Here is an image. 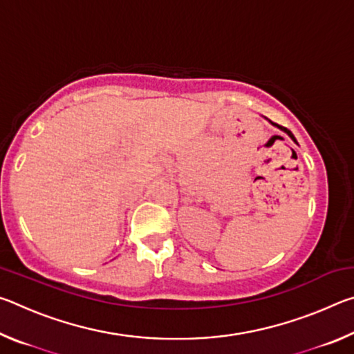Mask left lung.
Listing matches in <instances>:
<instances>
[{
	"label": "left lung",
	"mask_w": 354,
	"mask_h": 354,
	"mask_svg": "<svg viewBox=\"0 0 354 354\" xmlns=\"http://www.w3.org/2000/svg\"><path fill=\"white\" fill-rule=\"evenodd\" d=\"M270 123H272V124H274V127H278L279 129H283V131H284V133H286L287 136H289V137H290V139H292L293 142H295V143H297V145H298V142H297V139H295V137H293V134L290 133V131H289V129H287V128H283V127H279V124H277V123H273V122H270Z\"/></svg>",
	"instance_id": "1"
}]
</instances>
